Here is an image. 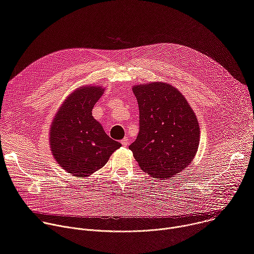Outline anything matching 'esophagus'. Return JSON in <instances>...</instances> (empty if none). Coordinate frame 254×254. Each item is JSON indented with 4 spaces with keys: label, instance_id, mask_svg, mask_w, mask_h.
Segmentation results:
<instances>
[{
    "label": "esophagus",
    "instance_id": "34e87169",
    "mask_svg": "<svg viewBox=\"0 0 254 254\" xmlns=\"http://www.w3.org/2000/svg\"><path fill=\"white\" fill-rule=\"evenodd\" d=\"M122 144H123L124 147H127V144H128V138H127V137L123 138V139H122Z\"/></svg>",
    "mask_w": 254,
    "mask_h": 254
}]
</instances>
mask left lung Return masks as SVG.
Masks as SVG:
<instances>
[{
    "label": "left lung",
    "mask_w": 254,
    "mask_h": 254,
    "mask_svg": "<svg viewBox=\"0 0 254 254\" xmlns=\"http://www.w3.org/2000/svg\"><path fill=\"white\" fill-rule=\"evenodd\" d=\"M139 111V131L128 149L139 168L164 180L177 176L194 160L200 127L185 96L167 82L132 86Z\"/></svg>",
    "instance_id": "1"
}]
</instances>
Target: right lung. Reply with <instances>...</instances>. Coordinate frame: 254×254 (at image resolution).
Returning a JSON list of instances; mask_svg holds the SVG:
<instances>
[{
	"instance_id": "obj_1",
	"label": "right lung",
	"mask_w": 254,
	"mask_h": 254,
	"mask_svg": "<svg viewBox=\"0 0 254 254\" xmlns=\"http://www.w3.org/2000/svg\"><path fill=\"white\" fill-rule=\"evenodd\" d=\"M103 92L101 85L76 88L64 99L51 123L52 155L63 170L74 177H89L122 147L92 117V108Z\"/></svg>"
}]
</instances>
